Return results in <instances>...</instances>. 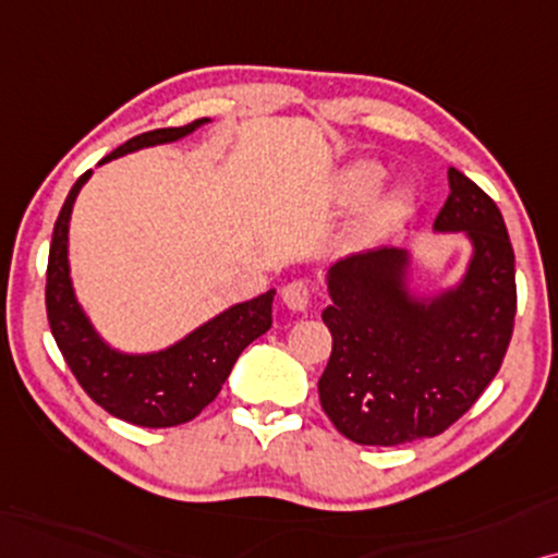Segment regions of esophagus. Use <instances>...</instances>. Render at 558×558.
I'll use <instances>...</instances> for the list:
<instances>
[{
    "mask_svg": "<svg viewBox=\"0 0 558 558\" xmlns=\"http://www.w3.org/2000/svg\"><path fill=\"white\" fill-rule=\"evenodd\" d=\"M283 303L291 311H306L311 303V288L303 280H293L283 288Z\"/></svg>",
    "mask_w": 558,
    "mask_h": 558,
    "instance_id": "1",
    "label": "esophagus"
}]
</instances>
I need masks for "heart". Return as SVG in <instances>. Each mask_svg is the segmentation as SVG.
<instances>
[{
	"instance_id": "1",
	"label": "heart",
	"mask_w": 558,
	"mask_h": 558,
	"mask_svg": "<svg viewBox=\"0 0 558 558\" xmlns=\"http://www.w3.org/2000/svg\"><path fill=\"white\" fill-rule=\"evenodd\" d=\"M380 178H383V170L377 168L375 162H362V166H356L352 173H349V189H352L354 196H367V193H373L377 189ZM405 209H408V193L396 191L385 198L377 211H380V217L385 219H396L400 214H405Z\"/></svg>"
}]
</instances>
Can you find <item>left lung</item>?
<instances>
[{"mask_svg":"<svg viewBox=\"0 0 558 558\" xmlns=\"http://www.w3.org/2000/svg\"><path fill=\"white\" fill-rule=\"evenodd\" d=\"M436 232H464L459 286L408 291V250L356 252L329 267L331 356L318 398L341 436L365 447L430 439L470 411L502 365L515 322V255L493 198L449 168Z\"/></svg>","mask_w":558,"mask_h":558,"instance_id":"left-lung-1","label":"left lung"}]
</instances>
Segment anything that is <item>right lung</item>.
<instances>
[{
    "label": "right lung",
    "instance_id": "1",
    "mask_svg": "<svg viewBox=\"0 0 558 558\" xmlns=\"http://www.w3.org/2000/svg\"><path fill=\"white\" fill-rule=\"evenodd\" d=\"M206 122L209 119L204 117L183 128L143 132L119 145L101 162L143 150V147L175 143ZM88 178H92V170H86L73 183L56 219L53 242H50L46 308L56 344L86 396L114 418L143 428H168L193 421L219 396L242 349L272 326L275 291L221 311L211 322L160 352L124 354L111 349L78 306L71 283L69 225L73 202Z\"/></svg>",
    "mask_w": 558,
    "mask_h": 558
}]
</instances>
